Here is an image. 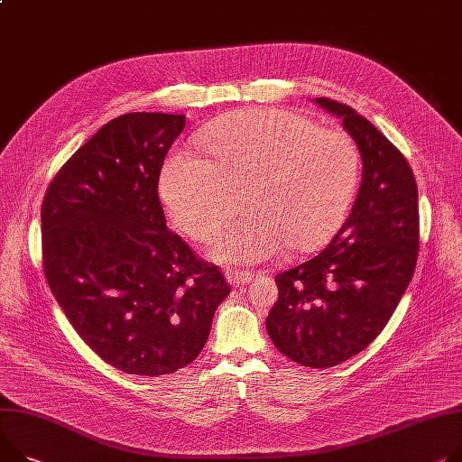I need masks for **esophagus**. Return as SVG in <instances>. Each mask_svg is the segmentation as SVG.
I'll return each instance as SVG.
<instances>
[{"instance_id": "1", "label": "esophagus", "mask_w": 462, "mask_h": 462, "mask_svg": "<svg viewBox=\"0 0 462 462\" xmlns=\"http://www.w3.org/2000/svg\"><path fill=\"white\" fill-rule=\"evenodd\" d=\"M226 277H227V281L231 282L233 287L247 285V282H252V279H254V275H252L250 272H245V270H236V268H229V270L226 272Z\"/></svg>"}]
</instances>
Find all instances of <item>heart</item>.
I'll return each mask as SVG.
<instances>
[{
	"instance_id": "1",
	"label": "heart",
	"mask_w": 462,
	"mask_h": 462,
	"mask_svg": "<svg viewBox=\"0 0 462 462\" xmlns=\"http://www.w3.org/2000/svg\"><path fill=\"white\" fill-rule=\"evenodd\" d=\"M210 159L171 153L161 194L173 224L192 240L217 235L247 187L252 207L220 233L210 255L227 264L272 259L289 242L307 250L342 218L359 173L355 140L275 109L240 111L203 134Z\"/></svg>"
}]
</instances>
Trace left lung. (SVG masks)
I'll return each mask as SVG.
<instances>
[{"label":"left lung","mask_w":462,"mask_h":462,"mask_svg":"<svg viewBox=\"0 0 462 462\" xmlns=\"http://www.w3.org/2000/svg\"><path fill=\"white\" fill-rule=\"evenodd\" d=\"M359 148L363 180L342 227L320 254L275 275L266 318L273 346L298 365L329 368L386 326L418 259V187L400 150L344 103L316 97Z\"/></svg>","instance_id":"obj_1"}]
</instances>
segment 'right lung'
<instances>
[{
  "instance_id": "right-lung-1",
  "label": "right lung",
  "mask_w": 462,
  "mask_h": 462,
  "mask_svg": "<svg viewBox=\"0 0 462 462\" xmlns=\"http://www.w3.org/2000/svg\"><path fill=\"white\" fill-rule=\"evenodd\" d=\"M183 115L129 113L68 159L42 201L48 285L87 346L111 366L157 377L190 365L231 292L166 227L159 175Z\"/></svg>"
}]
</instances>
